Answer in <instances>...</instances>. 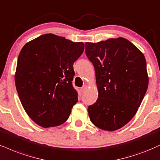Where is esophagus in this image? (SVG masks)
<instances>
[{"instance_id":"esophagus-1","label":"esophagus","mask_w":160,"mask_h":160,"mask_svg":"<svg viewBox=\"0 0 160 160\" xmlns=\"http://www.w3.org/2000/svg\"><path fill=\"white\" fill-rule=\"evenodd\" d=\"M87 88H88V86H87V85H84L83 87H82V88H81V90H82V92H84L85 91V90H87Z\"/></svg>"}]
</instances>
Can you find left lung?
I'll return each instance as SVG.
<instances>
[{
  "instance_id": "1",
  "label": "left lung",
  "mask_w": 160,
  "mask_h": 160,
  "mask_svg": "<svg viewBox=\"0 0 160 160\" xmlns=\"http://www.w3.org/2000/svg\"><path fill=\"white\" fill-rule=\"evenodd\" d=\"M96 72V102L88 108L94 125L108 131L125 126L137 113L148 86L146 60L128 39L85 43Z\"/></svg>"
}]
</instances>
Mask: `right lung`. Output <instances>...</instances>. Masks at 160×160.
<instances>
[{
	"instance_id": "right-lung-1",
	"label": "right lung",
	"mask_w": 160,
	"mask_h": 160,
	"mask_svg": "<svg viewBox=\"0 0 160 160\" xmlns=\"http://www.w3.org/2000/svg\"><path fill=\"white\" fill-rule=\"evenodd\" d=\"M84 44L54 34L27 43L18 58L15 82L23 109L41 127H56L68 119L78 102L72 84L73 63Z\"/></svg>"
}]
</instances>
